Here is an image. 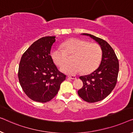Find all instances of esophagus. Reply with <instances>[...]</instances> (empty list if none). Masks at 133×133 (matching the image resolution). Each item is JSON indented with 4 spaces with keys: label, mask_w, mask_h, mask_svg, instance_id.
<instances>
[{
    "label": "esophagus",
    "mask_w": 133,
    "mask_h": 133,
    "mask_svg": "<svg viewBox=\"0 0 133 133\" xmlns=\"http://www.w3.org/2000/svg\"><path fill=\"white\" fill-rule=\"evenodd\" d=\"M68 78H70V79H76V76L75 75H69Z\"/></svg>",
    "instance_id": "1"
}]
</instances>
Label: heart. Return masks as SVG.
<instances>
[{"mask_svg":"<svg viewBox=\"0 0 133 133\" xmlns=\"http://www.w3.org/2000/svg\"><path fill=\"white\" fill-rule=\"evenodd\" d=\"M62 47L54 50L52 58L55 64L61 66L68 60V55H74L70 65H63L61 70L69 75H75L83 70L84 74L93 72L99 66L102 57V50L99 44L78 38L65 42Z\"/></svg>","mask_w":133,"mask_h":133,"instance_id":"heart-1","label":"heart"}]
</instances>
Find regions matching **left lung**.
Instances as JSON below:
<instances>
[{
    "instance_id": "left-lung-1",
    "label": "left lung",
    "mask_w": 133,
    "mask_h": 133,
    "mask_svg": "<svg viewBox=\"0 0 133 133\" xmlns=\"http://www.w3.org/2000/svg\"><path fill=\"white\" fill-rule=\"evenodd\" d=\"M83 34L94 39L102 50L99 67L90 75L79 77L83 87L78 91V95L85 101L93 103L103 100L115 87L119 73V61L113 49L106 41L89 34Z\"/></svg>"
}]
</instances>
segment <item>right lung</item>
<instances>
[{"label":"right lung","instance_id":"obj_1","mask_svg":"<svg viewBox=\"0 0 133 133\" xmlns=\"http://www.w3.org/2000/svg\"><path fill=\"white\" fill-rule=\"evenodd\" d=\"M55 37H42L30 46L20 59L18 71L20 84L31 99L50 101L58 91L66 76L54 63L50 49Z\"/></svg>","mask_w":133,"mask_h":133}]
</instances>
